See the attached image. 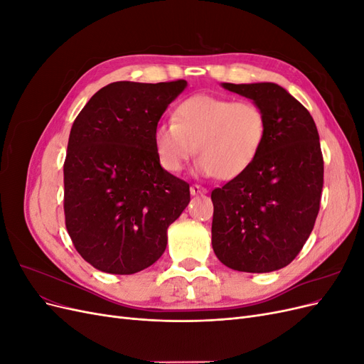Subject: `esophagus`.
I'll use <instances>...</instances> for the list:
<instances>
[{
	"instance_id": "esophagus-1",
	"label": "esophagus",
	"mask_w": 364,
	"mask_h": 364,
	"mask_svg": "<svg viewBox=\"0 0 364 364\" xmlns=\"http://www.w3.org/2000/svg\"><path fill=\"white\" fill-rule=\"evenodd\" d=\"M190 193H191L193 196H199V194H205V193H208V190L205 188V186H202V185H197V183H194V185H191V186H190Z\"/></svg>"
}]
</instances>
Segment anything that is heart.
<instances>
[{
	"mask_svg": "<svg viewBox=\"0 0 364 364\" xmlns=\"http://www.w3.org/2000/svg\"><path fill=\"white\" fill-rule=\"evenodd\" d=\"M174 121L153 129V146L164 170L179 173L194 153L203 176L232 181L257 161L267 139V115L253 102L197 94L174 109Z\"/></svg>",
	"mask_w": 364,
	"mask_h": 364,
	"instance_id": "obj_1",
	"label": "heart"
}]
</instances>
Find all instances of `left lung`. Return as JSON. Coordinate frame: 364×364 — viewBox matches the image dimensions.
I'll return each instance as SVG.
<instances>
[{
	"mask_svg": "<svg viewBox=\"0 0 364 364\" xmlns=\"http://www.w3.org/2000/svg\"><path fill=\"white\" fill-rule=\"evenodd\" d=\"M267 115V139L240 178L211 193L213 249L229 269L266 273L297 257L321 208L323 156L310 112L277 83H223Z\"/></svg>",
	"mask_w": 364,
	"mask_h": 364,
	"instance_id": "1",
	"label": "left lung"
}]
</instances>
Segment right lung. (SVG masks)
Masks as SVG:
<instances>
[{"label":"right lung","instance_id":"add662e5","mask_svg":"<svg viewBox=\"0 0 364 364\" xmlns=\"http://www.w3.org/2000/svg\"><path fill=\"white\" fill-rule=\"evenodd\" d=\"M186 86L115 82L74 119L63 164L65 225L95 269L132 274L156 262L167 229L190 203V185L165 171L153 129Z\"/></svg>","mask_w":364,"mask_h":364}]
</instances>
